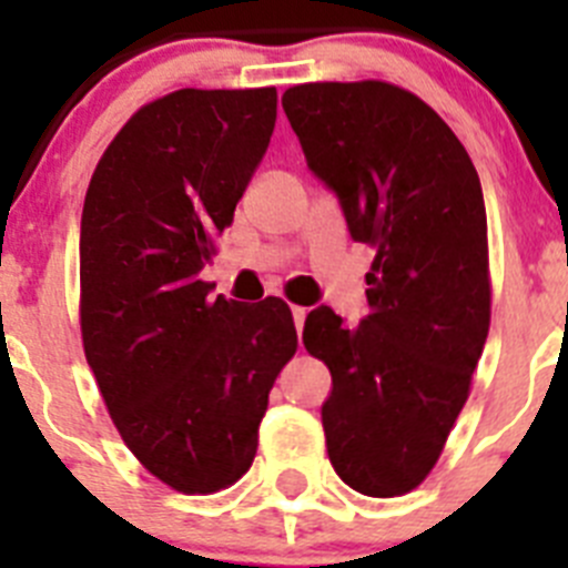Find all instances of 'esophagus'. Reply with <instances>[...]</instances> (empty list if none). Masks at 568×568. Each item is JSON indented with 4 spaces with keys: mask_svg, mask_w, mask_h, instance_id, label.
Masks as SVG:
<instances>
[{
    "mask_svg": "<svg viewBox=\"0 0 568 568\" xmlns=\"http://www.w3.org/2000/svg\"><path fill=\"white\" fill-rule=\"evenodd\" d=\"M290 313H293V324L295 329H304V321H307V307H290Z\"/></svg>",
    "mask_w": 568,
    "mask_h": 568,
    "instance_id": "1",
    "label": "esophagus"
}]
</instances>
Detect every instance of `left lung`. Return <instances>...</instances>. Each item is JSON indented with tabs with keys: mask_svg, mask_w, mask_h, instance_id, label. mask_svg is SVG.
<instances>
[{
	"mask_svg": "<svg viewBox=\"0 0 568 568\" xmlns=\"http://www.w3.org/2000/svg\"><path fill=\"white\" fill-rule=\"evenodd\" d=\"M281 108L353 241L375 250L358 327L327 304L304 321L307 353L333 375L321 406L329 464L361 495H404L438 460L489 335L478 170L449 124L395 84H298Z\"/></svg>",
	"mask_w": 568,
	"mask_h": 568,
	"instance_id": "obj_1",
	"label": "left lung"
}]
</instances>
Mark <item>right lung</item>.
Listing matches in <instances>:
<instances>
[{
	"mask_svg": "<svg viewBox=\"0 0 568 568\" xmlns=\"http://www.w3.org/2000/svg\"><path fill=\"white\" fill-rule=\"evenodd\" d=\"M275 104V88L155 99L119 130L84 195V355L130 453L184 495L250 469L298 346L284 301L213 298L199 278L267 153Z\"/></svg>",
	"mask_w": 568,
	"mask_h": 568,
	"instance_id": "add662e5",
	"label": "right lung"
}]
</instances>
